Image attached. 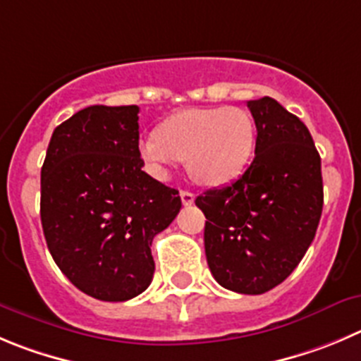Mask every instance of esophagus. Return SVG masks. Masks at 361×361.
<instances>
[{
  "instance_id": "1",
  "label": "esophagus",
  "mask_w": 361,
  "mask_h": 361,
  "mask_svg": "<svg viewBox=\"0 0 361 361\" xmlns=\"http://www.w3.org/2000/svg\"><path fill=\"white\" fill-rule=\"evenodd\" d=\"M180 197H181V203H183V207H190V204L194 203V200H196V196H194V194L188 190H181Z\"/></svg>"
}]
</instances>
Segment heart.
Listing matches in <instances>:
<instances>
[{"instance_id":"b5f03b06","label":"heart","mask_w":361,"mask_h":361,"mask_svg":"<svg viewBox=\"0 0 361 361\" xmlns=\"http://www.w3.org/2000/svg\"><path fill=\"white\" fill-rule=\"evenodd\" d=\"M255 121L238 106L188 109L164 121L157 135L140 142V157L151 173L165 178L185 160L194 181L219 187L240 176L255 149Z\"/></svg>"}]
</instances>
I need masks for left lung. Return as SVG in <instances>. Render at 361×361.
<instances>
[{
  "label": "left lung",
  "mask_w": 361,
  "mask_h": 361,
  "mask_svg": "<svg viewBox=\"0 0 361 361\" xmlns=\"http://www.w3.org/2000/svg\"><path fill=\"white\" fill-rule=\"evenodd\" d=\"M257 124L251 165L196 204L204 252L221 287L257 295L290 276L312 244L324 203L321 157L308 128L272 97L247 101Z\"/></svg>",
  "instance_id": "1"
}]
</instances>
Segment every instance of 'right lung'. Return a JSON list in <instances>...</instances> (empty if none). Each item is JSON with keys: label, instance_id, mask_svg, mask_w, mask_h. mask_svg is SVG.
I'll list each match as a JSON object with an SVG mask.
<instances>
[{"label": "right lung", "instance_id": "add662e5", "mask_svg": "<svg viewBox=\"0 0 361 361\" xmlns=\"http://www.w3.org/2000/svg\"><path fill=\"white\" fill-rule=\"evenodd\" d=\"M139 106L94 104L55 128L40 171V221L53 260L99 301L149 287L153 238L181 208L176 188L142 171Z\"/></svg>", "mask_w": 361, "mask_h": 361}]
</instances>
